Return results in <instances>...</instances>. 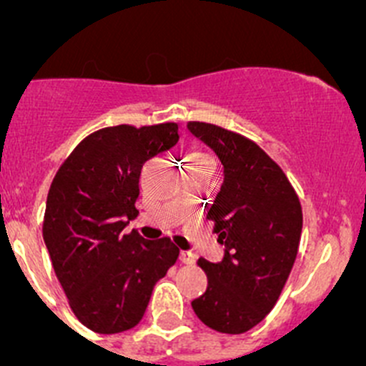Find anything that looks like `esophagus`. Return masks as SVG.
<instances>
[{
	"label": "esophagus",
	"mask_w": 366,
	"mask_h": 366,
	"mask_svg": "<svg viewBox=\"0 0 366 366\" xmlns=\"http://www.w3.org/2000/svg\"><path fill=\"white\" fill-rule=\"evenodd\" d=\"M194 260H197V254L191 253V252H180V262L186 265H191L194 264Z\"/></svg>",
	"instance_id": "esophagus-1"
}]
</instances>
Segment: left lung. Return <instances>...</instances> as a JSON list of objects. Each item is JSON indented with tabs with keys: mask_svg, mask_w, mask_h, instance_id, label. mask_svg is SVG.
<instances>
[{
	"mask_svg": "<svg viewBox=\"0 0 366 366\" xmlns=\"http://www.w3.org/2000/svg\"><path fill=\"white\" fill-rule=\"evenodd\" d=\"M187 127L224 168L207 212L224 257L217 264L198 258L209 285L191 305L210 330L241 335L265 319L289 280L301 241V202L283 169L253 139L207 122Z\"/></svg>",
	"mask_w": 366,
	"mask_h": 366,
	"instance_id": "left-lung-1",
	"label": "left lung"
}]
</instances>
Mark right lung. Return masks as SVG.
<instances>
[{
	"mask_svg": "<svg viewBox=\"0 0 366 366\" xmlns=\"http://www.w3.org/2000/svg\"><path fill=\"white\" fill-rule=\"evenodd\" d=\"M179 142V125H114L88 134L61 162L47 194L42 234L74 315L95 333L139 324L150 296L179 258L169 237L136 230L143 164Z\"/></svg>",
	"mask_w": 366,
	"mask_h": 366,
	"instance_id": "add662e5",
	"label": "right lung"
}]
</instances>
